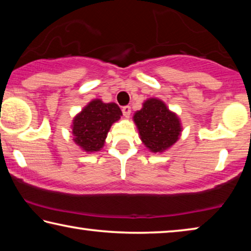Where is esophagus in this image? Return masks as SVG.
I'll list each match as a JSON object with an SVG mask.
<instances>
[{"label":"esophagus","mask_w":251,"mask_h":251,"mask_svg":"<svg viewBox=\"0 0 251 251\" xmlns=\"http://www.w3.org/2000/svg\"><path fill=\"white\" fill-rule=\"evenodd\" d=\"M122 112H123V115H124L126 118H128L129 116H130V106H123V108H122Z\"/></svg>","instance_id":"obj_1"}]
</instances>
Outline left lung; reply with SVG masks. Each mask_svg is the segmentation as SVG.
<instances>
[{"label": "left lung", "instance_id": "1", "mask_svg": "<svg viewBox=\"0 0 251 251\" xmlns=\"http://www.w3.org/2000/svg\"><path fill=\"white\" fill-rule=\"evenodd\" d=\"M134 122L143 143L152 152L166 151L178 141L181 131L176 114L157 99L147 100L143 108L135 113Z\"/></svg>", "mask_w": 251, "mask_h": 251}]
</instances>
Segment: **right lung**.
I'll return each mask as SVG.
<instances>
[{"mask_svg": "<svg viewBox=\"0 0 251 251\" xmlns=\"http://www.w3.org/2000/svg\"><path fill=\"white\" fill-rule=\"evenodd\" d=\"M121 116L122 110L117 104H105L100 100H92L74 118L72 125L73 141L85 151H99L104 146L110 126Z\"/></svg>", "mask_w": 251, "mask_h": 251, "instance_id": "obj_1", "label": "right lung"}]
</instances>
